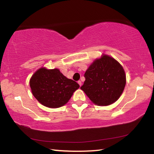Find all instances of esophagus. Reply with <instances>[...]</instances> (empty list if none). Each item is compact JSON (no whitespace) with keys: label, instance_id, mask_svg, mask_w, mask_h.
I'll return each instance as SVG.
<instances>
[{"label":"esophagus","instance_id":"34e87169","mask_svg":"<svg viewBox=\"0 0 154 154\" xmlns=\"http://www.w3.org/2000/svg\"><path fill=\"white\" fill-rule=\"evenodd\" d=\"M78 83H79V85H80V86H82V82L81 81H78Z\"/></svg>","mask_w":154,"mask_h":154}]
</instances>
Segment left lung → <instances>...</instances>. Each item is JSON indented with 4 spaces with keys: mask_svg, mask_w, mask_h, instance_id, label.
I'll list each match as a JSON object with an SVG mask.
<instances>
[{
    "mask_svg": "<svg viewBox=\"0 0 154 154\" xmlns=\"http://www.w3.org/2000/svg\"><path fill=\"white\" fill-rule=\"evenodd\" d=\"M84 77L85 80L81 89L98 106H107L118 100L126 82L123 67L107 55L96 59L85 71Z\"/></svg>",
    "mask_w": 154,
    "mask_h": 154,
    "instance_id": "8db88e82",
    "label": "left lung"
}]
</instances>
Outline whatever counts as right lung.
Segmentation results:
<instances>
[{
  "label": "right lung",
  "mask_w": 154,
  "mask_h": 154,
  "mask_svg": "<svg viewBox=\"0 0 154 154\" xmlns=\"http://www.w3.org/2000/svg\"><path fill=\"white\" fill-rule=\"evenodd\" d=\"M30 86L33 96L41 104L47 107L58 108L68 103L79 85L68 79L58 69L42 67L32 75Z\"/></svg>",
  "instance_id": "right-lung-1"
}]
</instances>
